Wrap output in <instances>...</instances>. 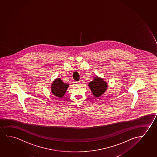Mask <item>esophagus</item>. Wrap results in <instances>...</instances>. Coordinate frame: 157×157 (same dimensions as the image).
<instances>
[{"instance_id":"obj_1","label":"esophagus","mask_w":157,"mask_h":157,"mask_svg":"<svg viewBox=\"0 0 157 157\" xmlns=\"http://www.w3.org/2000/svg\"><path fill=\"white\" fill-rule=\"evenodd\" d=\"M75 83H76V84H80V81H77V82H75Z\"/></svg>"}]
</instances>
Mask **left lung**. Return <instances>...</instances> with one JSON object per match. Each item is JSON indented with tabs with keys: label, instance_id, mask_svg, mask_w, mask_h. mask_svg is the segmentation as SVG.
I'll use <instances>...</instances> for the list:
<instances>
[{
	"label": "left lung",
	"instance_id": "1",
	"mask_svg": "<svg viewBox=\"0 0 157 157\" xmlns=\"http://www.w3.org/2000/svg\"><path fill=\"white\" fill-rule=\"evenodd\" d=\"M89 86L90 88L93 95L96 97L101 96L106 91L108 87L106 82L98 77H95L93 81L89 83Z\"/></svg>",
	"mask_w": 157,
	"mask_h": 157
}]
</instances>
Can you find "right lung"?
Returning a JSON list of instances; mask_svg holds the SVG:
<instances>
[{"instance_id": "add662e5", "label": "right lung", "mask_w": 157, "mask_h": 157, "mask_svg": "<svg viewBox=\"0 0 157 157\" xmlns=\"http://www.w3.org/2000/svg\"><path fill=\"white\" fill-rule=\"evenodd\" d=\"M68 86V84L62 82L60 78H56L52 84V93L57 97H62L66 92Z\"/></svg>"}]
</instances>
